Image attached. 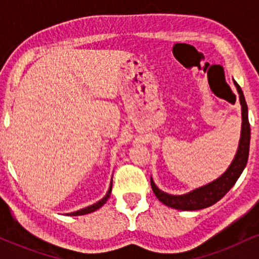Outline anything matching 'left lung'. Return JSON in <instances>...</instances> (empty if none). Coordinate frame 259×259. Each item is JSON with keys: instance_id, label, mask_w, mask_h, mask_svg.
Returning <instances> with one entry per match:
<instances>
[{"instance_id": "left-lung-1", "label": "left lung", "mask_w": 259, "mask_h": 259, "mask_svg": "<svg viewBox=\"0 0 259 259\" xmlns=\"http://www.w3.org/2000/svg\"><path fill=\"white\" fill-rule=\"evenodd\" d=\"M234 85L239 94L240 105H241V134H240L239 146H237L236 154H235L233 162L230 163L227 170L215 180L210 181L206 185L197 187L192 191L186 192L183 195H170L157 187L151 177V187H152L154 195L158 200L164 203L165 206L175 208L179 210H197L203 209L218 202L223 196L235 185L240 175L247 164L248 151H249V139H251V127L248 123V109L246 105L245 96L239 84L234 80Z\"/></svg>"}]
</instances>
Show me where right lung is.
I'll return each instance as SVG.
<instances>
[{"label":"right lung","mask_w":259,"mask_h":259,"mask_svg":"<svg viewBox=\"0 0 259 259\" xmlns=\"http://www.w3.org/2000/svg\"><path fill=\"white\" fill-rule=\"evenodd\" d=\"M111 192H112V180H111V184H109V189L108 191H107V194L103 196L102 198H101L100 201H97L96 203L91 204V206H88L85 208H82V209H79V210H75V212H72V213H67V215H84V214H89V213H92L95 212V210H97L99 208H101L103 206V204L106 203L107 200L109 198V196H111Z\"/></svg>","instance_id":"add662e5"}]
</instances>
